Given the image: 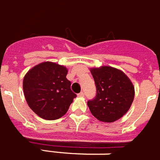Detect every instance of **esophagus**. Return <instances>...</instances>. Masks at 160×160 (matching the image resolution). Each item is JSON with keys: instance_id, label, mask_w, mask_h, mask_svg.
Returning a JSON list of instances; mask_svg holds the SVG:
<instances>
[{"instance_id": "obj_1", "label": "esophagus", "mask_w": 160, "mask_h": 160, "mask_svg": "<svg viewBox=\"0 0 160 160\" xmlns=\"http://www.w3.org/2000/svg\"><path fill=\"white\" fill-rule=\"evenodd\" d=\"M78 95L79 97H82V96H84V93H83L82 91V92H80V93H79Z\"/></svg>"}]
</instances>
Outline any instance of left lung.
<instances>
[{
    "mask_svg": "<svg viewBox=\"0 0 160 160\" xmlns=\"http://www.w3.org/2000/svg\"><path fill=\"white\" fill-rule=\"evenodd\" d=\"M96 95L87 101L92 115L100 121L113 122L125 115L134 98V87L122 71L110 66L93 68Z\"/></svg>",
    "mask_w": 160,
    "mask_h": 160,
    "instance_id": "8db88e82",
    "label": "left lung"
}]
</instances>
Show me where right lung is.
<instances>
[{
	"label": "right lung",
	"mask_w": 160,
	"mask_h": 160,
	"mask_svg": "<svg viewBox=\"0 0 160 160\" xmlns=\"http://www.w3.org/2000/svg\"><path fill=\"white\" fill-rule=\"evenodd\" d=\"M68 70L63 65L43 62L33 67L23 79V91L29 107L39 117L57 120L67 112L73 99Z\"/></svg>",
	"instance_id": "add662e5"
}]
</instances>
